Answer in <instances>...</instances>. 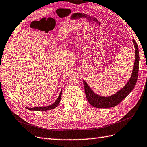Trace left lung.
<instances>
[{
    "label": "left lung",
    "instance_id": "obj_1",
    "mask_svg": "<svg viewBox=\"0 0 147 147\" xmlns=\"http://www.w3.org/2000/svg\"><path fill=\"white\" fill-rule=\"evenodd\" d=\"M133 43L135 49H136V59H135L134 69L131 77L124 88L112 96L109 97H102L95 94L90 88V86L87 85L86 82L83 80L86 97L91 105L98 108H112V107L116 106L119 104L132 92L137 80L138 64H139V53H138V45L134 39H133Z\"/></svg>",
    "mask_w": 147,
    "mask_h": 147
}]
</instances>
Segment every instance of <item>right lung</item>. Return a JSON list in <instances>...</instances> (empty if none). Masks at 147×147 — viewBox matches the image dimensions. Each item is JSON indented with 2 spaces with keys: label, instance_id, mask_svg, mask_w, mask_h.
Listing matches in <instances>:
<instances>
[{
  "label": "right lung",
  "instance_id": "right-lung-1",
  "mask_svg": "<svg viewBox=\"0 0 147 147\" xmlns=\"http://www.w3.org/2000/svg\"><path fill=\"white\" fill-rule=\"evenodd\" d=\"M62 91L61 90V92L59 95V97L57 99V100L55 101L53 105H51L50 106H42V107H36V108H26L28 109L29 110H32V111H47V110H51L53 109L54 108H55L56 107L59 103L61 101V96H62Z\"/></svg>",
  "mask_w": 147,
  "mask_h": 147
}]
</instances>
